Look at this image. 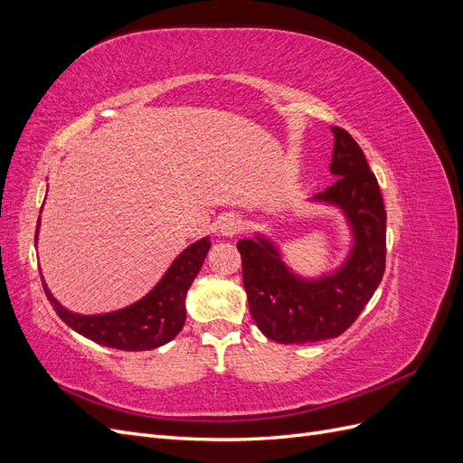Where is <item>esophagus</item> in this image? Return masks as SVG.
Returning a JSON list of instances; mask_svg holds the SVG:
<instances>
[{
  "mask_svg": "<svg viewBox=\"0 0 463 463\" xmlns=\"http://www.w3.org/2000/svg\"><path fill=\"white\" fill-rule=\"evenodd\" d=\"M243 230V220L237 214H226L220 220V233L226 237H233Z\"/></svg>",
  "mask_w": 463,
  "mask_h": 463,
  "instance_id": "esophagus-1",
  "label": "esophagus"
}]
</instances>
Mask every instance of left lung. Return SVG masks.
Wrapping results in <instances>:
<instances>
[{
	"label": "left lung",
	"mask_w": 463,
	"mask_h": 463,
	"mask_svg": "<svg viewBox=\"0 0 463 463\" xmlns=\"http://www.w3.org/2000/svg\"><path fill=\"white\" fill-rule=\"evenodd\" d=\"M330 172L340 175L313 201L338 206L354 245L332 274L307 279L293 274L269 237L241 240L243 286L259 330L278 344H313L345 332L365 309L386 266V210L381 187L354 137L332 128Z\"/></svg>",
	"instance_id": "left-lung-1"
}]
</instances>
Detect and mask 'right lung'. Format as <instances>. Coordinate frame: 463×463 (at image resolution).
<instances>
[{
    "label": "right lung",
    "instance_id": "obj_1",
    "mask_svg": "<svg viewBox=\"0 0 463 463\" xmlns=\"http://www.w3.org/2000/svg\"><path fill=\"white\" fill-rule=\"evenodd\" d=\"M38 226L34 243L38 240ZM208 249V237L189 245L143 299L114 313H73L52 296L44 278H42V286H44L53 311L60 315L69 328L100 345L123 349V352H146V349L160 347L174 340L179 330L184 328L187 289L191 288L194 276L199 274Z\"/></svg>",
    "mask_w": 463,
    "mask_h": 463
}]
</instances>
